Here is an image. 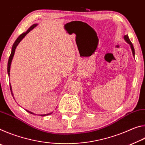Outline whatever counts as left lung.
<instances>
[{
	"label": "left lung",
	"mask_w": 145,
	"mask_h": 145,
	"mask_svg": "<svg viewBox=\"0 0 145 145\" xmlns=\"http://www.w3.org/2000/svg\"><path fill=\"white\" fill-rule=\"evenodd\" d=\"M124 39L125 40L127 43H128L130 45H131V49H132V54H133V56H134V54H135V51H134V46H133V45H132V43H131V40H129V36L128 35H125L124 36Z\"/></svg>",
	"instance_id": "obj_1"
}]
</instances>
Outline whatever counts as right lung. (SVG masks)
Masks as SVG:
<instances>
[{"label": "right lung", "instance_id": "obj_1", "mask_svg": "<svg viewBox=\"0 0 145 145\" xmlns=\"http://www.w3.org/2000/svg\"><path fill=\"white\" fill-rule=\"evenodd\" d=\"M36 26H37V24H33V25L32 26H31V27L29 28L27 31L25 33H23V34H22L21 35H20L18 37V38L16 39V41H14V44H13V46H12V50H11V54H10V56H9V60H8V75H9H9H10V73H9V72H10V67H11V61H12V59H13V56H14V52H15V49H16V46H17V45H18V43L20 42L21 41V40H22V39L25 37V36H26V34H28L29 32H30L32 29H33L34 27H35ZM9 86H10V90H11V95H12V96L13 97V93H12V90H11V84H9ZM14 98V97H13ZM27 111V110H26ZM27 111L28 112H29V113H31V114H33V112H30V111ZM52 112H50V113H48V114H41V115H40V116H46V115H50V114H52Z\"/></svg>", "mask_w": 145, "mask_h": 145}]
</instances>
